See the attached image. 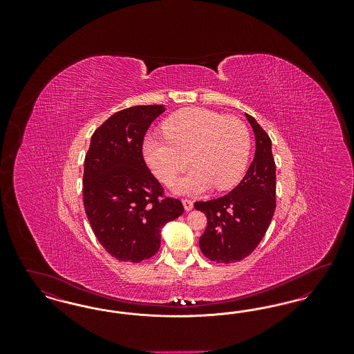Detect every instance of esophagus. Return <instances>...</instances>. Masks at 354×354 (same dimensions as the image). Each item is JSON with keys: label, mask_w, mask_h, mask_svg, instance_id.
<instances>
[{"label": "esophagus", "mask_w": 354, "mask_h": 354, "mask_svg": "<svg viewBox=\"0 0 354 354\" xmlns=\"http://www.w3.org/2000/svg\"><path fill=\"white\" fill-rule=\"evenodd\" d=\"M182 203H183V205H185V209L187 211V212L192 209V207H194V202H191V201H188V199H185V201H182Z\"/></svg>", "instance_id": "esophagus-1"}]
</instances>
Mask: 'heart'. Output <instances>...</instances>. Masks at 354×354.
Returning <instances> with one entry per match:
<instances>
[{"mask_svg": "<svg viewBox=\"0 0 354 354\" xmlns=\"http://www.w3.org/2000/svg\"><path fill=\"white\" fill-rule=\"evenodd\" d=\"M165 138H146L142 145L145 162L165 185H171L185 169H189L174 187L178 195H199L209 189L223 191L235 185L244 174L251 151L247 126L205 109H185L162 124Z\"/></svg>", "mask_w": 354, "mask_h": 354, "instance_id": "obj_1", "label": "heart"}]
</instances>
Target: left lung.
I'll return each instance as SVG.
<instances>
[{
	"label": "left lung",
	"instance_id": "1",
	"mask_svg": "<svg viewBox=\"0 0 354 354\" xmlns=\"http://www.w3.org/2000/svg\"><path fill=\"white\" fill-rule=\"evenodd\" d=\"M254 134L256 151L250 169L235 188L214 201L196 202L207 216L199 239L203 254L211 261L231 264L243 260L266 235L276 208V166L272 142L256 119L245 113Z\"/></svg>",
	"mask_w": 354,
	"mask_h": 354
}]
</instances>
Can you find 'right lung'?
<instances>
[{"label": "right lung", "mask_w": 354, "mask_h": 354, "mask_svg": "<svg viewBox=\"0 0 354 354\" xmlns=\"http://www.w3.org/2000/svg\"><path fill=\"white\" fill-rule=\"evenodd\" d=\"M165 104L133 106L113 114L91 136L84 158V211L102 247L120 261L147 260L160 247L162 228L185 208L163 198L142 145Z\"/></svg>", "instance_id": "obj_1"}]
</instances>
